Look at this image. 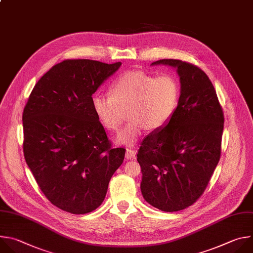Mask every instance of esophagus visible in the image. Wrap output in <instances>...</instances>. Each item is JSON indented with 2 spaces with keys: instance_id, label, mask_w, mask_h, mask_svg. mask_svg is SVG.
I'll use <instances>...</instances> for the list:
<instances>
[{
  "instance_id": "obj_1",
  "label": "esophagus",
  "mask_w": 253,
  "mask_h": 253,
  "mask_svg": "<svg viewBox=\"0 0 253 253\" xmlns=\"http://www.w3.org/2000/svg\"><path fill=\"white\" fill-rule=\"evenodd\" d=\"M135 155H136V151H135L134 149L126 148V159H127V160H133V159H135Z\"/></svg>"
}]
</instances>
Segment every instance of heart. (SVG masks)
Wrapping results in <instances>:
<instances>
[{
  "label": "heart",
  "mask_w": 253,
  "mask_h": 253,
  "mask_svg": "<svg viewBox=\"0 0 253 253\" xmlns=\"http://www.w3.org/2000/svg\"><path fill=\"white\" fill-rule=\"evenodd\" d=\"M110 90L111 96L94 93L91 109L111 131L121 127L127 112L130 122L117 135V141L125 145L135 143L146 128L165 127L178 103V84L170 75L154 77L141 71L126 72L114 81Z\"/></svg>",
  "instance_id": "heart-1"
}]
</instances>
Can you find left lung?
<instances>
[{"instance_id": "obj_1", "label": "left lung", "mask_w": 253, "mask_h": 253, "mask_svg": "<svg viewBox=\"0 0 253 253\" xmlns=\"http://www.w3.org/2000/svg\"><path fill=\"white\" fill-rule=\"evenodd\" d=\"M151 65L176 68L180 95L169 123L145 137L137 151L140 189L154 208L179 211L205 192L219 162L224 116L214 86L203 70L173 59Z\"/></svg>"}]
</instances>
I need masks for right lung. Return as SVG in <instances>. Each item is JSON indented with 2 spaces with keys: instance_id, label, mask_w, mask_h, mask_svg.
Masks as SVG:
<instances>
[{
  "instance_id": "right-lung-1",
  "label": "right lung",
  "mask_w": 253,
  "mask_h": 253,
  "mask_svg": "<svg viewBox=\"0 0 253 253\" xmlns=\"http://www.w3.org/2000/svg\"><path fill=\"white\" fill-rule=\"evenodd\" d=\"M66 60L34 86L23 113L24 156L39 187L73 214L96 210L122 166L126 148L113 147L91 109V95L121 67Z\"/></svg>"
}]
</instances>
